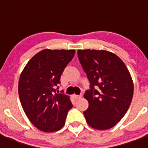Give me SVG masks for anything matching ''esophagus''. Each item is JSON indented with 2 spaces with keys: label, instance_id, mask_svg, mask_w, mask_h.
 Masks as SVG:
<instances>
[{
  "label": "esophagus",
  "instance_id": "esophagus-1",
  "mask_svg": "<svg viewBox=\"0 0 148 148\" xmlns=\"http://www.w3.org/2000/svg\"><path fill=\"white\" fill-rule=\"evenodd\" d=\"M73 97H74L75 100H77V99L81 98V97H82V95H73Z\"/></svg>",
  "mask_w": 148,
  "mask_h": 148
}]
</instances>
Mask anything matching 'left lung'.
I'll return each mask as SVG.
<instances>
[{"instance_id":"obj_1","label":"left lung","mask_w":148,"mask_h":148,"mask_svg":"<svg viewBox=\"0 0 148 148\" xmlns=\"http://www.w3.org/2000/svg\"><path fill=\"white\" fill-rule=\"evenodd\" d=\"M78 59L90 81L84 95L89 106L84 114L89 126L107 130L128 110L134 94L130 72L119 57L104 50H78Z\"/></svg>"}]
</instances>
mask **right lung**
I'll use <instances>...</instances> for the list:
<instances>
[{
    "mask_svg": "<svg viewBox=\"0 0 148 148\" xmlns=\"http://www.w3.org/2000/svg\"><path fill=\"white\" fill-rule=\"evenodd\" d=\"M74 50L45 49L29 60L21 74L18 94L30 121L45 132L59 131L73 107L70 97L57 94L56 88Z\"/></svg>",
    "mask_w": 148,
    "mask_h": 148,
    "instance_id": "1",
    "label": "right lung"
}]
</instances>
